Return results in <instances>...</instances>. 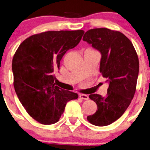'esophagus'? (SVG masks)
<instances>
[{"label": "esophagus", "instance_id": "esophagus-1", "mask_svg": "<svg viewBox=\"0 0 150 150\" xmlns=\"http://www.w3.org/2000/svg\"><path fill=\"white\" fill-rule=\"evenodd\" d=\"M79 97H80V99H84V100H88V99H89L88 96L87 95H83V94L79 95Z\"/></svg>", "mask_w": 150, "mask_h": 150}]
</instances>
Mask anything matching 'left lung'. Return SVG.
Masks as SVG:
<instances>
[{
  "label": "left lung",
  "instance_id": "left-lung-1",
  "mask_svg": "<svg viewBox=\"0 0 150 150\" xmlns=\"http://www.w3.org/2000/svg\"><path fill=\"white\" fill-rule=\"evenodd\" d=\"M83 40L101 53L99 71L108 83L107 95L92 94L97 105L88 121L97 126L108 125L120 118L130 104L136 91L139 62L131 41L119 31L107 28L90 29Z\"/></svg>",
  "mask_w": 150,
  "mask_h": 150
}]
</instances>
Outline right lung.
Masks as SVG:
<instances>
[{
	"label": "right lung",
	"instance_id": "add662e5",
	"mask_svg": "<svg viewBox=\"0 0 150 150\" xmlns=\"http://www.w3.org/2000/svg\"><path fill=\"white\" fill-rule=\"evenodd\" d=\"M84 31H46L31 35L13 55V86L27 113L44 125L57 123L68 101L78 95L57 86L54 71L68 50L78 45Z\"/></svg>",
	"mask_w": 150,
	"mask_h": 150
}]
</instances>
